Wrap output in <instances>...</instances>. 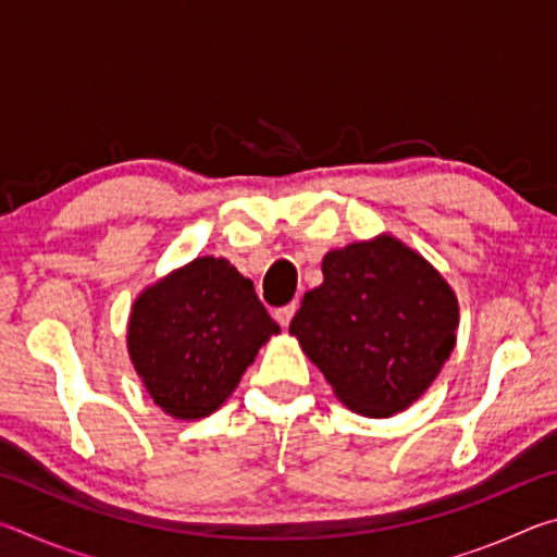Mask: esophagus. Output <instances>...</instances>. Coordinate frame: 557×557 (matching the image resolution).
<instances>
[{
	"label": "esophagus",
	"mask_w": 557,
	"mask_h": 557,
	"mask_svg": "<svg viewBox=\"0 0 557 557\" xmlns=\"http://www.w3.org/2000/svg\"><path fill=\"white\" fill-rule=\"evenodd\" d=\"M295 312H297V305H295V301H292V305H285V307L277 309L275 319H277V322H280L282 326H289V322H292V317H295Z\"/></svg>",
	"instance_id": "34e87169"
}]
</instances>
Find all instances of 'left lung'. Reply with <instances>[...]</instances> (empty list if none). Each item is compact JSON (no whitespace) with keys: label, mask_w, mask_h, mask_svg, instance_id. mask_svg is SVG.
<instances>
[{"label":"left lung","mask_w":557,"mask_h":557,"mask_svg":"<svg viewBox=\"0 0 557 557\" xmlns=\"http://www.w3.org/2000/svg\"><path fill=\"white\" fill-rule=\"evenodd\" d=\"M322 272L289 334L346 408L366 418L410 408L457 344L459 307L447 280L388 233L329 250Z\"/></svg>","instance_id":"8db88e82"}]
</instances>
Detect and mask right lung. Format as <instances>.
<instances>
[{"label":"right lung","mask_w":557,"mask_h":557,"mask_svg":"<svg viewBox=\"0 0 557 557\" xmlns=\"http://www.w3.org/2000/svg\"><path fill=\"white\" fill-rule=\"evenodd\" d=\"M280 334L256 287L225 258H196L135 299L127 351L147 393L176 420L219 410Z\"/></svg>","instance_id":"obj_1"}]
</instances>
